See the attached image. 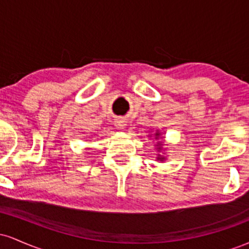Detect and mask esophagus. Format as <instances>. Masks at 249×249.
<instances>
[{
	"instance_id": "1",
	"label": "esophagus",
	"mask_w": 249,
	"mask_h": 249,
	"mask_svg": "<svg viewBox=\"0 0 249 249\" xmlns=\"http://www.w3.org/2000/svg\"><path fill=\"white\" fill-rule=\"evenodd\" d=\"M116 126L118 128H124L126 126V124H125V122L123 121V119H118V121L116 122Z\"/></svg>"
}]
</instances>
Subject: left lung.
<instances>
[{
    "label": "left lung",
    "mask_w": 249,
    "mask_h": 249,
    "mask_svg": "<svg viewBox=\"0 0 249 249\" xmlns=\"http://www.w3.org/2000/svg\"><path fill=\"white\" fill-rule=\"evenodd\" d=\"M156 136H157V137H158V136H159V133H156ZM159 145H160V144H159ZM159 148H160V147H159Z\"/></svg>",
    "instance_id": "1"
}]
</instances>
